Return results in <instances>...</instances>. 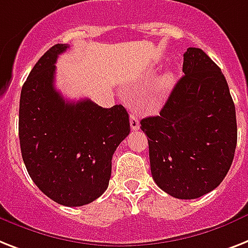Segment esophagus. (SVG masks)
<instances>
[{
	"label": "esophagus",
	"mask_w": 248,
	"mask_h": 248,
	"mask_svg": "<svg viewBox=\"0 0 248 248\" xmlns=\"http://www.w3.org/2000/svg\"><path fill=\"white\" fill-rule=\"evenodd\" d=\"M130 124H131V128L134 131H138L140 128V122H139V118L138 116L135 113H131L130 114Z\"/></svg>",
	"instance_id": "esophagus-1"
}]
</instances>
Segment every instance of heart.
<instances>
[{"label": "heart", "instance_id": "b5f03b06", "mask_svg": "<svg viewBox=\"0 0 248 248\" xmlns=\"http://www.w3.org/2000/svg\"><path fill=\"white\" fill-rule=\"evenodd\" d=\"M174 85V75L172 72H164L163 75L159 76L150 88V96L154 100H160L170 93Z\"/></svg>", "mask_w": 248, "mask_h": 248}]
</instances>
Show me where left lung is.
Here are the masks:
<instances>
[{"label": "left lung", "instance_id": "obj_1", "mask_svg": "<svg viewBox=\"0 0 248 248\" xmlns=\"http://www.w3.org/2000/svg\"><path fill=\"white\" fill-rule=\"evenodd\" d=\"M182 71L159 116L142 118L150 170L170 196L191 200L222 183L237 145L235 108L222 70L200 48L183 54Z\"/></svg>", "mask_w": 248, "mask_h": 248}]
</instances>
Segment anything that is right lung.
Returning <instances> with one entry per match:
<instances>
[{
	"mask_svg": "<svg viewBox=\"0 0 248 248\" xmlns=\"http://www.w3.org/2000/svg\"><path fill=\"white\" fill-rule=\"evenodd\" d=\"M56 44L39 58L24 82L19 108L21 155L30 178L49 199L82 206L108 187L112 156L130 134L124 106L103 108L90 99L67 102L54 88Z\"/></svg>",
	"mask_w": 248,
	"mask_h": 248,
	"instance_id": "obj_1",
	"label": "right lung"
}]
</instances>
